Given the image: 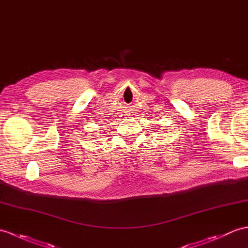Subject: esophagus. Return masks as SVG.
I'll return each mask as SVG.
<instances>
[{
    "mask_svg": "<svg viewBox=\"0 0 248 248\" xmlns=\"http://www.w3.org/2000/svg\"><path fill=\"white\" fill-rule=\"evenodd\" d=\"M125 112H130V108H126V111Z\"/></svg>",
    "mask_w": 248,
    "mask_h": 248,
    "instance_id": "34e87169",
    "label": "esophagus"
}]
</instances>
